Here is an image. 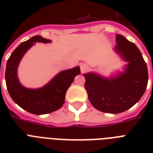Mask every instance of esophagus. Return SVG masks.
I'll use <instances>...</instances> for the list:
<instances>
[{"instance_id":"1","label":"esophagus","mask_w":153,"mask_h":153,"mask_svg":"<svg viewBox=\"0 0 153 153\" xmlns=\"http://www.w3.org/2000/svg\"><path fill=\"white\" fill-rule=\"evenodd\" d=\"M90 68L88 64H86V63H82L80 65V69H81V72L82 73H84V72L87 71Z\"/></svg>"}]
</instances>
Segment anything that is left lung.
I'll list each match as a JSON object with an SVG mask.
<instances>
[{
    "mask_svg": "<svg viewBox=\"0 0 153 153\" xmlns=\"http://www.w3.org/2000/svg\"><path fill=\"white\" fill-rule=\"evenodd\" d=\"M116 43L117 52L128 62L126 71L109 79L94 73L83 74L92 105L109 114L122 113L133 106L145 93L149 80L147 64L137 47L121 35H117Z\"/></svg>",
    "mask_w": 153,
    "mask_h": 153,
    "instance_id": "8db88e82",
    "label": "left lung"
}]
</instances>
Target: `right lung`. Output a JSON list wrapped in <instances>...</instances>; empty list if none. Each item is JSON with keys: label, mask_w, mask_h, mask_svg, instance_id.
Instances as JSON below:
<instances>
[{"label": "right lung", "mask_w": 153, "mask_h": 153, "mask_svg": "<svg viewBox=\"0 0 153 153\" xmlns=\"http://www.w3.org/2000/svg\"><path fill=\"white\" fill-rule=\"evenodd\" d=\"M36 42L49 43L50 39L35 36L23 42L13 51L6 64L5 82L8 94L16 104L33 114H46L60 109L65 101V95L74 79L80 74L79 67L61 71L46 86L31 90L24 87L17 79V67L25 53Z\"/></svg>", "instance_id": "add662e5"}]
</instances>
